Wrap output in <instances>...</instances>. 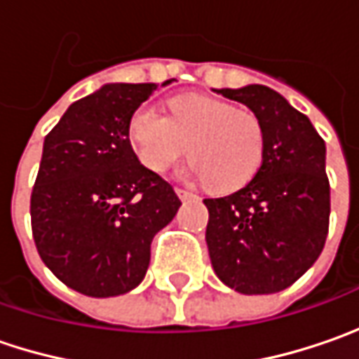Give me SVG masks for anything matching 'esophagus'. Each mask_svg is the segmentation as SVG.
Instances as JSON below:
<instances>
[{"label": "esophagus", "instance_id": "1", "mask_svg": "<svg viewBox=\"0 0 359 359\" xmlns=\"http://www.w3.org/2000/svg\"><path fill=\"white\" fill-rule=\"evenodd\" d=\"M175 194H177L180 200H194V198H198L196 194H191V191H187V189H182V187H175Z\"/></svg>", "mask_w": 359, "mask_h": 359}]
</instances>
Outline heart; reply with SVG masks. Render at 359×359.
I'll list each match as a JSON object with an SVG mask.
<instances>
[{"instance_id": "obj_1", "label": "heart", "mask_w": 359, "mask_h": 359, "mask_svg": "<svg viewBox=\"0 0 359 359\" xmlns=\"http://www.w3.org/2000/svg\"><path fill=\"white\" fill-rule=\"evenodd\" d=\"M130 142L151 172L170 170L187 151V175L215 191H233L259 170L266 133L254 111L212 95L186 93L170 100V116L140 105L131 114Z\"/></svg>"}]
</instances>
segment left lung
I'll return each instance as SVG.
<instances>
[{
	"label": "left lung",
	"mask_w": 359,
	"mask_h": 359,
	"mask_svg": "<svg viewBox=\"0 0 359 359\" xmlns=\"http://www.w3.org/2000/svg\"><path fill=\"white\" fill-rule=\"evenodd\" d=\"M259 118L266 133L254 180L203 200L215 276L240 294H276L299 280L324 250L330 226L325 144L308 116L266 86L215 90Z\"/></svg>",
	"instance_id": "obj_1"
}]
</instances>
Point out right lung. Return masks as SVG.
I'll return each mask as SVG.
<instances>
[{
    "mask_svg": "<svg viewBox=\"0 0 359 359\" xmlns=\"http://www.w3.org/2000/svg\"><path fill=\"white\" fill-rule=\"evenodd\" d=\"M156 90L158 83H105L69 105L46 135L32 191L35 248L55 278L83 296H119L140 285L154 236L182 205L130 142L131 114Z\"/></svg>",
    "mask_w": 359,
    "mask_h": 359,
    "instance_id": "1",
    "label": "right lung"
}]
</instances>
